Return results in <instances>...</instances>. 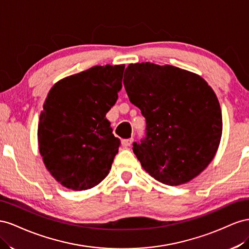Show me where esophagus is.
I'll list each match as a JSON object with an SVG mask.
<instances>
[{"label":"esophagus","mask_w":249,"mask_h":249,"mask_svg":"<svg viewBox=\"0 0 249 249\" xmlns=\"http://www.w3.org/2000/svg\"><path fill=\"white\" fill-rule=\"evenodd\" d=\"M132 142H133V138L126 139V140H123V141H122V145H123L124 147H129V146H131Z\"/></svg>","instance_id":"34e87169"}]
</instances>
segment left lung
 Wrapping results in <instances>:
<instances>
[{
  "instance_id": "left-lung-1",
  "label": "left lung",
  "mask_w": 249,
  "mask_h": 249,
  "mask_svg": "<svg viewBox=\"0 0 249 249\" xmlns=\"http://www.w3.org/2000/svg\"><path fill=\"white\" fill-rule=\"evenodd\" d=\"M123 82L146 119V137L132 148L145 171L169 186L199 175L222 134L221 108L208 82L189 71L151 62L130 63Z\"/></svg>"
}]
</instances>
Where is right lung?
<instances>
[{
  "label": "right lung",
  "instance_id": "obj_1",
  "mask_svg": "<svg viewBox=\"0 0 249 249\" xmlns=\"http://www.w3.org/2000/svg\"><path fill=\"white\" fill-rule=\"evenodd\" d=\"M124 69L96 66L50 89L39 117L38 148L48 171L63 187L88 190L109 173L121 143L105 116L118 100Z\"/></svg>",
  "mask_w": 249,
  "mask_h": 249
}]
</instances>
